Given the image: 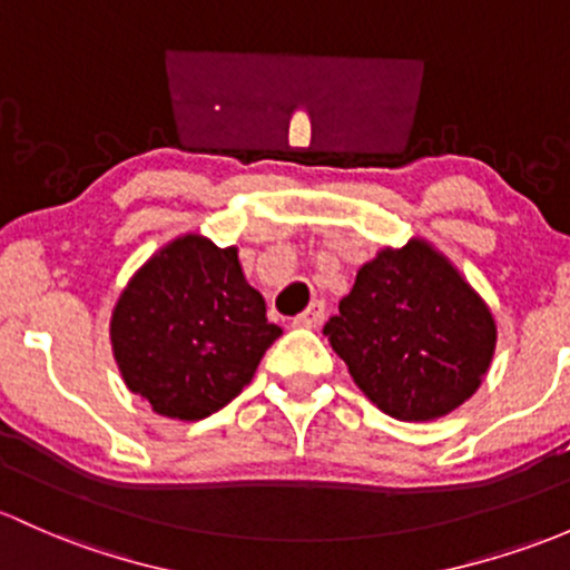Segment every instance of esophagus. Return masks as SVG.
Masks as SVG:
<instances>
[{
	"mask_svg": "<svg viewBox=\"0 0 570 570\" xmlns=\"http://www.w3.org/2000/svg\"><path fill=\"white\" fill-rule=\"evenodd\" d=\"M323 317H326V304L323 302H312L302 315L293 317V326H302V328H315L321 326Z\"/></svg>",
	"mask_w": 570,
	"mask_h": 570,
	"instance_id": "esophagus-1",
	"label": "esophagus"
}]
</instances>
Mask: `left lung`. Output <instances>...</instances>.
Masks as SVG:
<instances>
[{"label": "left lung", "instance_id": "obj_1", "mask_svg": "<svg viewBox=\"0 0 570 570\" xmlns=\"http://www.w3.org/2000/svg\"><path fill=\"white\" fill-rule=\"evenodd\" d=\"M323 334L358 389L400 421L440 419L470 400L498 342L479 293L419 238L364 263Z\"/></svg>", "mask_w": 570, "mask_h": 570}]
</instances>
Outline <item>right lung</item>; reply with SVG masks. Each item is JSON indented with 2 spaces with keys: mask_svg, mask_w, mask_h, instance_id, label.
Returning a JSON list of instances; mask_svg holds the SVG:
<instances>
[{
  "mask_svg": "<svg viewBox=\"0 0 570 570\" xmlns=\"http://www.w3.org/2000/svg\"><path fill=\"white\" fill-rule=\"evenodd\" d=\"M279 334L244 279L236 247L195 234L146 261L111 317L127 389L179 421L206 419L242 394Z\"/></svg>",
  "mask_w": 570,
  "mask_h": 570,
  "instance_id": "obj_1",
  "label": "right lung"
}]
</instances>
